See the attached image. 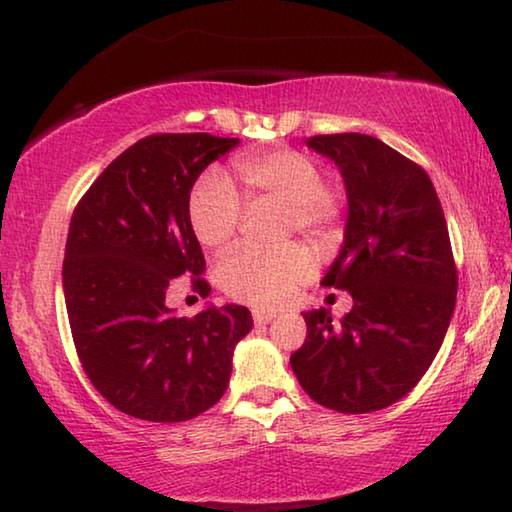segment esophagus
<instances>
[{
	"label": "esophagus",
	"mask_w": 512,
	"mask_h": 512,
	"mask_svg": "<svg viewBox=\"0 0 512 512\" xmlns=\"http://www.w3.org/2000/svg\"><path fill=\"white\" fill-rule=\"evenodd\" d=\"M253 318H255V325L257 327H264L271 323V320L275 318V311H264V309H255L253 311Z\"/></svg>",
	"instance_id": "esophagus-1"
}]
</instances>
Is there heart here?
I'll return each instance as SVG.
<instances>
[{
    "mask_svg": "<svg viewBox=\"0 0 512 512\" xmlns=\"http://www.w3.org/2000/svg\"><path fill=\"white\" fill-rule=\"evenodd\" d=\"M237 173L248 194L284 205V232L325 237L336 219V198L323 187L318 164L305 153L275 149L237 160ZM244 205L237 189L219 171L198 180L189 198V223L196 239L207 248H221L235 237ZM305 248L289 246L262 250L235 248L219 264V284L235 300L255 307H277L311 275Z\"/></svg>",
    "mask_w": 512,
    "mask_h": 512,
    "instance_id": "heart-1",
    "label": "heart"
}]
</instances>
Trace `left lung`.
Wrapping results in <instances>:
<instances>
[{
  "label": "left lung",
  "mask_w": 512,
  "mask_h": 512,
  "mask_svg": "<svg viewBox=\"0 0 512 512\" xmlns=\"http://www.w3.org/2000/svg\"><path fill=\"white\" fill-rule=\"evenodd\" d=\"M307 146L341 171L348 219L320 284L352 296L332 323L305 311L307 339L291 368L311 400L370 413L402 400L443 345L456 302L447 221L427 171L377 137L316 135Z\"/></svg>",
  "instance_id": "1"
}]
</instances>
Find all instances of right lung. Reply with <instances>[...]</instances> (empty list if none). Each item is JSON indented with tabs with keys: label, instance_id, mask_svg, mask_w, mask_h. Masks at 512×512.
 <instances>
[{
	"label": "right lung",
	"instance_id": "right-lung-1",
	"mask_svg": "<svg viewBox=\"0 0 512 512\" xmlns=\"http://www.w3.org/2000/svg\"><path fill=\"white\" fill-rule=\"evenodd\" d=\"M237 137H144L94 180L74 210L63 291L74 345L92 386L121 413L185 422L221 400L237 343L253 329L241 305L194 318L167 307L173 280H201L205 257L189 223V194Z\"/></svg>",
	"mask_w": 512,
	"mask_h": 512
}]
</instances>
